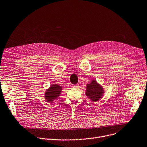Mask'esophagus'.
I'll return each mask as SVG.
<instances>
[{"mask_svg": "<svg viewBox=\"0 0 147 147\" xmlns=\"http://www.w3.org/2000/svg\"><path fill=\"white\" fill-rule=\"evenodd\" d=\"M78 86H79L78 84H74V85H73V88H74V89H76V88L78 87Z\"/></svg>", "mask_w": 147, "mask_h": 147, "instance_id": "1", "label": "esophagus"}]
</instances>
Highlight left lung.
<instances>
[{
  "instance_id": "1",
  "label": "left lung",
  "mask_w": 147,
  "mask_h": 147,
  "mask_svg": "<svg viewBox=\"0 0 147 147\" xmlns=\"http://www.w3.org/2000/svg\"><path fill=\"white\" fill-rule=\"evenodd\" d=\"M103 93V88L95 80H92L90 84H87L86 94L92 101H98Z\"/></svg>"
}]
</instances>
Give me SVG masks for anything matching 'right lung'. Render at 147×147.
<instances>
[{
  "mask_svg": "<svg viewBox=\"0 0 147 147\" xmlns=\"http://www.w3.org/2000/svg\"><path fill=\"white\" fill-rule=\"evenodd\" d=\"M62 90V87L58 84L51 86L50 89H48L45 93V97L48 102H53L55 99L60 96Z\"/></svg>",
  "mask_w": 147,
  "mask_h": 147,
  "instance_id": "1",
  "label": "right lung"
}]
</instances>
